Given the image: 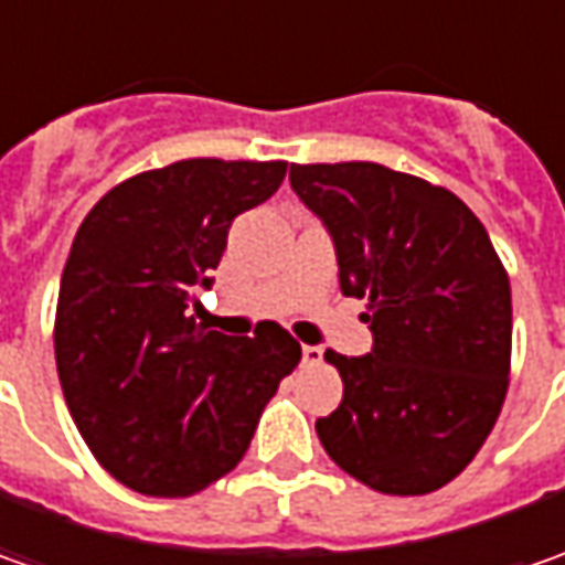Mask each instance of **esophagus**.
Returning <instances> with one entry per match:
<instances>
[{"label":"esophagus","instance_id":"esophagus-1","mask_svg":"<svg viewBox=\"0 0 565 565\" xmlns=\"http://www.w3.org/2000/svg\"><path fill=\"white\" fill-rule=\"evenodd\" d=\"M301 361L305 364H320L323 361V349L320 345H301Z\"/></svg>","mask_w":565,"mask_h":565}]
</instances>
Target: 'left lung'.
<instances>
[{"label":"left lung","mask_w":565,"mask_h":565,"mask_svg":"<svg viewBox=\"0 0 565 565\" xmlns=\"http://www.w3.org/2000/svg\"><path fill=\"white\" fill-rule=\"evenodd\" d=\"M289 182L333 238L342 295L371 301V352L323 355L342 402L317 418L320 444L380 493L444 488L510 386V276L488 228L452 191L380 163L292 166Z\"/></svg>","instance_id":"left-lung-1"}]
</instances>
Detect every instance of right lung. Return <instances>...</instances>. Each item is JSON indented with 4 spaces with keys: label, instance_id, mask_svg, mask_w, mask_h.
Listing matches in <instances>:
<instances>
[{
    "label": "right lung",
    "instance_id": "right-lung-1",
    "mask_svg": "<svg viewBox=\"0 0 565 565\" xmlns=\"http://www.w3.org/2000/svg\"><path fill=\"white\" fill-rule=\"evenodd\" d=\"M286 163L182 160L103 194L58 286L55 367L97 462L147 497H191L242 462L301 345L279 323L254 337L191 315L238 213L264 204Z\"/></svg>",
    "mask_w": 565,
    "mask_h": 565
}]
</instances>
